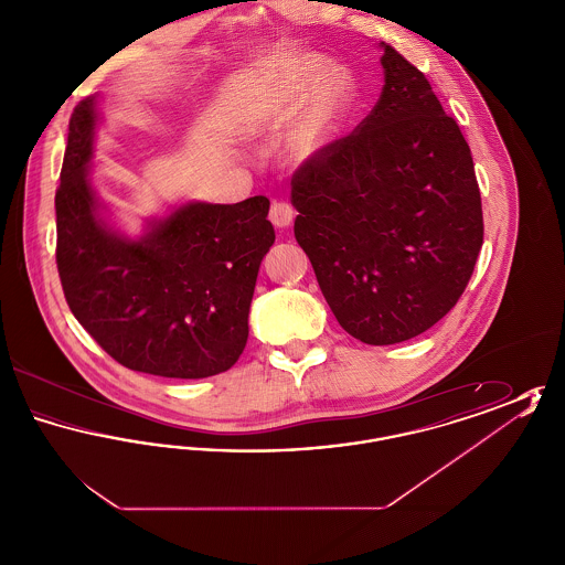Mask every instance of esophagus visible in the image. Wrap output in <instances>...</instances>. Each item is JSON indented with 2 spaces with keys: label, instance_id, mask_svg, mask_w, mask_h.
<instances>
[{
  "label": "esophagus",
  "instance_id": "34e87169",
  "mask_svg": "<svg viewBox=\"0 0 565 565\" xmlns=\"http://www.w3.org/2000/svg\"><path fill=\"white\" fill-rule=\"evenodd\" d=\"M269 217L277 228H288L292 224V220H295V210L288 203H284V201H275L270 205Z\"/></svg>",
  "mask_w": 565,
  "mask_h": 565
}]
</instances>
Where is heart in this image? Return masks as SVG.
Returning <instances> with one entry per match:
<instances>
[{
  "mask_svg": "<svg viewBox=\"0 0 565 565\" xmlns=\"http://www.w3.org/2000/svg\"><path fill=\"white\" fill-rule=\"evenodd\" d=\"M328 65L318 53H296L267 70L243 108L242 122L249 131L269 129L286 120V152L298 162L320 159L337 141L355 99L350 70Z\"/></svg>",
  "mask_w": 565,
  "mask_h": 565,
  "instance_id": "b5f03b06",
  "label": "heart"
}]
</instances>
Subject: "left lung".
Segmentation results:
<instances>
[{"label": "left lung", "mask_w": 565, "mask_h": 565, "mask_svg": "<svg viewBox=\"0 0 565 565\" xmlns=\"http://www.w3.org/2000/svg\"><path fill=\"white\" fill-rule=\"evenodd\" d=\"M383 90L353 134L292 178L295 237L337 322L394 345L443 320L483 245L470 148L426 76L381 42Z\"/></svg>", "instance_id": "left-lung-1"}]
</instances>
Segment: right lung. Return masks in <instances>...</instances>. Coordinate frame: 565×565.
Segmentation results:
<instances>
[{"label":"right lung","mask_w":565,"mask_h":565,"mask_svg":"<svg viewBox=\"0 0 565 565\" xmlns=\"http://www.w3.org/2000/svg\"><path fill=\"white\" fill-rule=\"evenodd\" d=\"M97 95L70 120L56 207V267L84 330L122 366L171 379L228 371L247 343L256 277L275 242L269 199L189 201L116 231L90 182Z\"/></svg>","instance_id":"1"}]
</instances>
